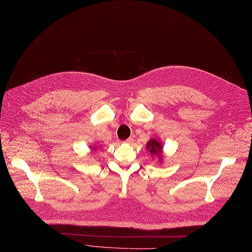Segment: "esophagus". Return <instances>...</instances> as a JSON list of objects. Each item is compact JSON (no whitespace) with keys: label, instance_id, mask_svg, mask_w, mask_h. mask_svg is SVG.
Segmentation results:
<instances>
[{"label":"esophagus","instance_id":"1","mask_svg":"<svg viewBox=\"0 0 252 252\" xmlns=\"http://www.w3.org/2000/svg\"><path fill=\"white\" fill-rule=\"evenodd\" d=\"M133 142H134V138H133V137H129V138L126 139L124 143H126V144H131Z\"/></svg>","mask_w":252,"mask_h":252}]
</instances>
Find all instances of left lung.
<instances>
[{"label": "left lung", "mask_w": 252, "mask_h": 252, "mask_svg": "<svg viewBox=\"0 0 252 252\" xmlns=\"http://www.w3.org/2000/svg\"><path fill=\"white\" fill-rule=\"evenodd\" d=\"M147 150L152 154V155H155L157 156L158 158H159V160H161V157H162V144L160 142H158L156 139H151L148 143H147V146H146Z\"/></svg>", "instance_id": "1"}]
</instances>
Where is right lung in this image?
Masks as SVG:
<instances>
[{"label":"right lung","mask_w":252,"mask_h":252,"mask_svg":"<svg viewBox=\"0 0 252 252\" xmlns=\"http://www.w3.org/2000/svg\"><path fill=\"white\" fill-rule=\"evenodd\" d=\"M94 150H97V147H94Z\"/></svg>","instance_id":"add662e5"}]
</instances>
